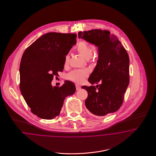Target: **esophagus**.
<instances>
[{
	"label": "esophagus",
	"mask_w": 156,
	"mask_h": 156,
	"mask_svg": "<svg viewBox=\"0 0 156 156\" xmlns=\"http://www.w3.org/2000/svg\"><path fill=\"white\" fill-rule=\"evenodd\" d=\"M80 89H81V87L80 85H76V90H80Z\"/></svg>",
	"instance_id": "1"
}]
</instances>
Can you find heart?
Segmentation results:
<instances>
[{
    "instance_id": "b5f03b06",
    "label": "heart",
    "mask_w": 156,
    "mask_h": 156,
    "mask_svg": "<svg viewBox=\"0 0 156 156\" xmlns=\"http://www.w3.org/2000/svg\"><path fill=\"white\" fill-rule=\"evenodd\" d=\"M94 47L88 44L85 41H81L79 43L77 47V51L83 57H84L87 60L90 59L93 55ZM69 54L66 55L65 57V64H67L69 62ZM88 76L87 72L85 71H77L75 70L71 72L67 75L68 79L75 82L78 83H81L84 81L85 78Z\"/></svg>"
}]
</instances>
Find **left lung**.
<instances>
[{"instance_id":"left-lung-1","label":"left lung","mask_w":156,"mask_h":156,"mask_svg":"<svg viewBox=\"0 0 156 156\" xmlns=\"http://www.w3.org/2000/svg\"><path fill=\"white\" fill-rule=\"evenodd\" d=\"M78 38L96 45L98 59L88 81L94 86H82L88 96L85 104L92 114L104 116L122 106L129 83V58L118 38L108 30L80 31Z\"/></svg>"}]
</instances>
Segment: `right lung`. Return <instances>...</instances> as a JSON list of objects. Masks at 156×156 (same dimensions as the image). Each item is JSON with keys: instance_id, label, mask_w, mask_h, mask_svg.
Returning <instances> with one entry per match:
<instances>
[{"instance_id": "1", "label": "right lung", "mask_w": 156, "mask_h": 156, "mask_svg": "<svg viewBox=\"0 0 156 156\" xmlns=\"http://www.w3.org/2000/svg\"><path fill=\"white\" fill-rule=\"evenodd\" d=\"M76 43V34L48 33L25 50L20 65V89L31 112L40 118L58 116L66 97L76 90L74 83L65 81L52 87L54 75L62 71L65 57Z\"/></svg>"}]
</instances>
